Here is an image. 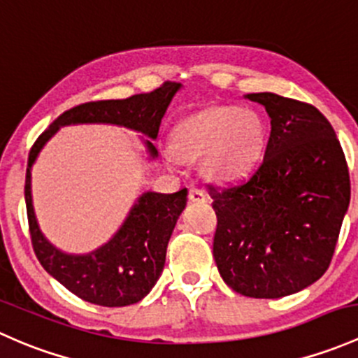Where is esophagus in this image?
<instances>
[{"label": "esophagus", "mask_w": 358, "mask_h": 358, "mask_svg": "<svg viewBox=\"0 0 358 358\" xmlns=\"http://www.w3.org/2000/svg\"><path fill=\"white\" fill-rule=\"evenodd\" d=\"M189 200L191 201H205L206 200L205 191L200 189V187H191V189H189Z\"/></svg>", "instance_id": "1"}]
</instances>
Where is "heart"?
<instances>
[{
    "mask_svg": "<svg viewBox=\"0 0 358 358\" xmlns=\"http://www.w3.org/2000/svg\"><path fill=\"white\" fill-rule=\"evenodd\" d=\"M176 150H165L171 167L180 158L201 160L212 178L234 180L259 164L265 146V129L250 110L236 106H210L180 120L174 131Z\"/></svg>",
    "mask_w": 358,
    "mask_h": 358,
    "instance_id": "1",
    "label": "heart"
}]
</instances>
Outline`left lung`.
<instances>
[{"label": "left lung", "mask_w": 358, "mask_h": 358, "mask_svg": "<svg viewBox=\"0 0 358 358\" xmlns=\"http://www.w3.org/2000/svg\"><path fill=\"white\" fill-rule=\"evenodd\" d=\"M245 98L265 106L271 136L248 179L208 186L217 213L213 259L236 293L282 298L329 267L350 205L348 165L315 106L274 93Z\"/></svg>", "instance_id": "left-lung-1"}]
</instances>
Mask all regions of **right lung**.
<instances>
[{
	"label": "right lung",
	"mask_w": 358,
	"mask_h": 358,
	"mask_svg": "<svg viewBox=\"0 0 358 358\" xmlns=\"http://www.w3.org/2000/svg\"><path fill=\"white\" fill-rule=\"evenodd\" d=\"M178 83H164L152 93L134 94L125 99H101L77 105L62 113L36 139L29 153L25 174V205L32 248L44 271L53 275L70 293L101 307H125L138 303L152 291L165 265L169 239L187 201V189L172 194L146 191L138 198L127 219L113 238L86 255H70L51 245L39 229L32 206L31 169L48 139L64 125L113 124L132 129L157 139L162 119ZM150 157L158 152L150 139L145 141Z\"/></svg>",
	"instance_id": "right-lung-1"
}]
</instances>
